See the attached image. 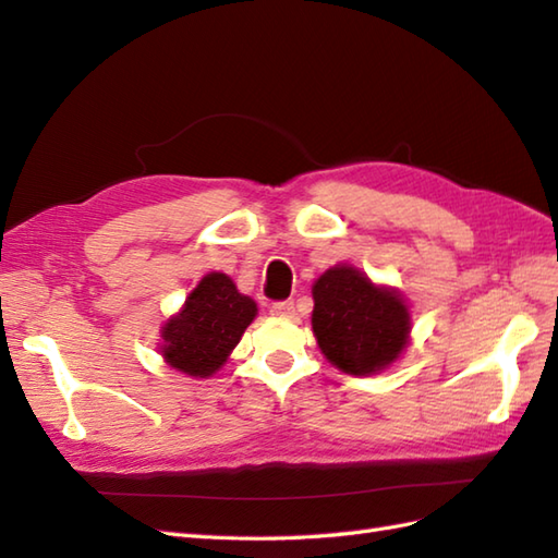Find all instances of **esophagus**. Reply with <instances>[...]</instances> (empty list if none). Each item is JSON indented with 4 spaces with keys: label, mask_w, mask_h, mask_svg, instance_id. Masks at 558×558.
Masks as SVG:
<instances>
[{
    "label": "esophagus",
    "mask_w": 558,
    "mask_h": 558,
    "mask_svg": "<svg viewBox=\"0 0 558 558\" xmlns=\"http://www.w3.org/2000/svg\"><path fill=\"white\" fill-rule=\"evenodd\" d=\"M270 314L278 318H292L294 316V304L292 302H276L270 304Z\"/></svg>",
    "instance_id": "1"
}]
</instances>
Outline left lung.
Instances as JSON below:
<instances>
[{
    "label": "left lung",
    "mask_w": 558,
    "mask_h": 558,
    "mask_svg": "<svg viewBox=\"0 0 558 558\" xmlns=\"http://www.w3.org/2000/svg\"><path fill=\"white\" fill-rule=\"evenodd\" d=\"M312 328L326 360L352 376L378 374L393 364L410 338V312L396 290L374 286L348 264L314 282Z\"/></svg>",
    "instance_id": "1"
}]
</instances>
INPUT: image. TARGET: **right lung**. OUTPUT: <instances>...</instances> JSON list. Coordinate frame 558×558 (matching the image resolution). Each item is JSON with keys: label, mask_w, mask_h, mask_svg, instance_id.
Masks as SVG:
<instances>
[{"label": "right lung", "mask_w": 558, "mask_h": 558, "mask_svg": "<svg viewBox=\"0 0 558 558\" xmlns=\"http://www.w3.org/2000/svg\"><path fill=\"white\" fill-rule=\"evenodd\" d=\"M256 302L225 272H208L189 294L180 314L162 326V360L194 378L216 374L254 322Z\"/></svg>", "instance_id": "obj_1"}]
</instances>
